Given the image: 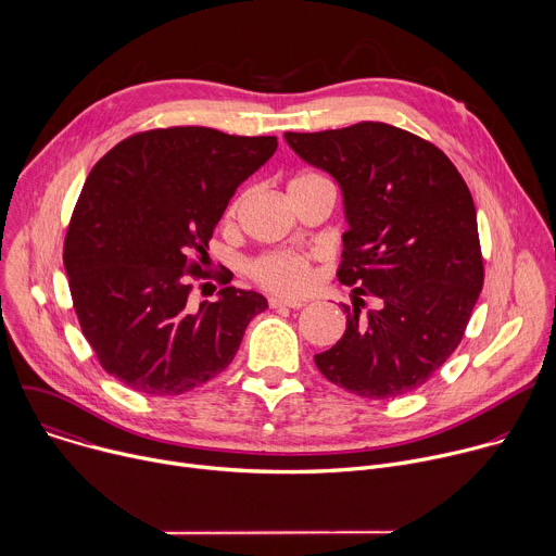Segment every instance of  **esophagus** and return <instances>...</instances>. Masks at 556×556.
I'll list each match as a JSON object with an SVG mask.
<instances>
[{"mask_svg": "<svg viewBox=\"0 0 556 556\" xmlns=\"http://www.w3.org/2000/svg\"><path fill=\"white\" fill-rule=\"evenodd\" d=\"M270 307H303L305 301L301 299H283V296H270L268 299Z\"/></svg>", "mask_w": 556, "mask_h": 556, "instance_id": "obj_1", "label": "esophagus"}]
</instances>
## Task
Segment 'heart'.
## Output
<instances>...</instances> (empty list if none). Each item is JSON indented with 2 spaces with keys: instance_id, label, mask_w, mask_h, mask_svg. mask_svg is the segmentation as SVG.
Wrapping results in <instances>:
<instances>
[{
  "instance_id": "1",
  "label": "heart",
  "mask_w": 556,
  "mask_h": 556,
  "mask_svg": "<svg viewBox=\"0 0 556 556\" xmlns=\"http://www.w3.org/2000/svg\"><path fill=\"white\" fill-rule=\"evenodd\" d=\"M301 178H312V174L299 176ZM237 204L230 206V213H235ZM251 279L262 286L268 292L286 294V296H299L305 294L316 279L314 266H312V255H301V253H268L255 260L249 268Z\"/></svg>"
}]
</instances>
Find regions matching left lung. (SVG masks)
<instances>
[{"mask_svg": "<svg viewBox=\"0 0 556 556\" xmlns=\"http://www.w3.org/2000/svg\"><path fill=\"white\" fill-rule=\"evenodd\" d=\"M283 138L337 180L348 222L339 281L354 286V309L316 367L363 399L418 389L459 345L484 286L466 182L435 144L387 123Z\"/></svg>", "mask_w": 556, "mask_h": 556, "instance_id": "8db88e82", "label": "left lung"}]
</instances>
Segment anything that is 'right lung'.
<instances>
[{"label":"right lung","mask_w":556,"mask_h":556,"mask_svg":"<svg viewBox=\"0 0 556 556\" xmlns=\"http://www.w3.org/2000/svg\"><path fill=\"white\" fill-rule=\"evenodd\" d=\"M277 151L275 136L211 127L134 134L90 172L74 206L63 266L74 312L101 367L134 391L187 393L235 358L266 296L226 286L191 305L228 200Z\"/></svg>","instance_id":"add662e5"}]
</instances>
